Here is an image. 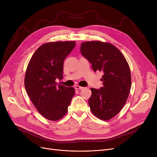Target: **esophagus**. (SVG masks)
Listing matches in <instances>:
<instances>
[{
	"instance_id": "esophagus-1",
	"label": "esophagus",
	"mask_w": 157,
	"mask_h": 157,
	"mask_svg": "<svg viewBox=\"0 0 157 157\" xmlns=\"http://www.w3.org/2000/svg\"><path fill=\"white\" fill-rule=\"evenodd\" d=\"M75 88L76 90H82V89H83V88H84V87H82V86H78V85H77V86H75Z\"/></svg>"
}]
</instances>
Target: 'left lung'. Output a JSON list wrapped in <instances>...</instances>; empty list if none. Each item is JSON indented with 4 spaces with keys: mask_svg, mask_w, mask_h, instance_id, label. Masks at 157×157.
<instances>
[{
    "mask_svg": "<svg viewBox=\"0 0 157 157\" xmlns=\"http://www.w3.org/2000/svg\"><path fill=\"white\" fill-rule=\"evenodd\" d=\"M80 52L91 63L94 72L103 73V87L90 89L88 103L91 111L99 119L110 120L122 110L129 96L132 84L129 65L122 52L109 42H82Z\"/></svg>",
    "mask_w": 157,
    "mask_h": 157,
    "instance_id": "8db88e82",
    "label": "left lung"
}]
</instances>
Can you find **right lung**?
<instances>
[{
  "instance_id": "add662e5",
  "label": "right lung",
  "mask_w": 157,
  "mask_h": 157,
  "mask_svg": "<svg viewBox=\"0 0 157 157\" xmlns=\"http://www.w3.org/2000/svg\"><path fill=\"white\" fill-rule=\"evenodd\" d=\"M75 45V41L44 43L27 65L24 80L27 93L37 111L50 121H58L67 114L75 94L74 88L56 82L63 78V61Z\"/></svg>"
}]
</instances>
